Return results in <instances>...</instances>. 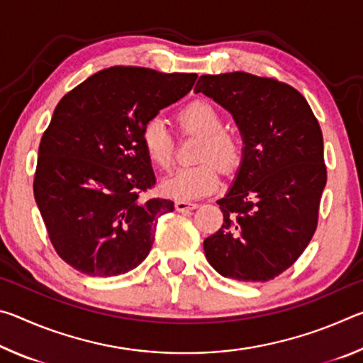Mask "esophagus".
I'll return each instance as SVG.
<instances>
[{
  "instance_id": "34e87169",
  "label": "esophagus",
  "mask_w": 363,
  "mask_h": 363,
  "mask_svg": "<svg viewBox=\"0 0 363 363\" xmlns=\"http://www.w3.org/2000/svg\"><path fill=\"white\" fill-rule=\"evenodd\" d=\"M176 210L177 211H190V210H195V208H199V203H192V201H186V200H177L176 201Z\"/></svg>"
}]
</instances>
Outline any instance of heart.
Here are the masks:
<instances>
[{"label":"heart","instance_id":"obj_1","mask_svg":"<svg viewBox=\"0 0 363 363\" xmlns=\"http://www.w3.org/2000/svg\"><path fill=\"white\" fill-rule=\"evenodd\" d=\"M179 125L184 131L201 136L196 150L200 163L181 168L162 182L163 195L177 200H194L211 194L219 186V168L232 171L240 162V140L223 130V116L218 108L206 101H195L179 112ZM140 144L145 155L160 169H169L173 164V139L167 121L162 116H152L140 131ZM213 159L216 164L211 162Z\"/></svg>","mask_w":363,"mask_h":363}]
</instances>
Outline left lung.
Masks as SVG:
<instances>
[{
  "label": "left lung",
  "instance_id": "left-lung-1",
  "mask_svg": "<svg viewBox=\"0 0 363 363\" xmlns=\"http://www.w3.org/2000/svg\"><path fill=\"white\" fill-rule=\"evenodd\" d=\"M194 91L224 107L243 140L235 179L218 200L224 223L203 242L206 259L223 277L272 280L315 232L327 184L320 126L304 97L272 78L201 75Z\"/></svg>",
  "mask_w": 363,
  "mask_h": 363
}]
</instances>
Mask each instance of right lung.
<instances>
[{
    "label": "right lung",
    "mask_w": 363,
    "mask_h": 363,
    "mask_svg": "<svg viewBox=\"0 0 363 363\" xmlns=\"http://www.w3.org/2000/svg\"><path fill=\"white\" fill-rule=\"evenodd\" d=\"M196 73L110 67L67 93L38 149L36 205L57 255L91 277H113L150 253L171 200H144L153 187L140 144L147 120L182 99Z\"/></svg>",
    "instance_id": "1"
}]
</instances>
